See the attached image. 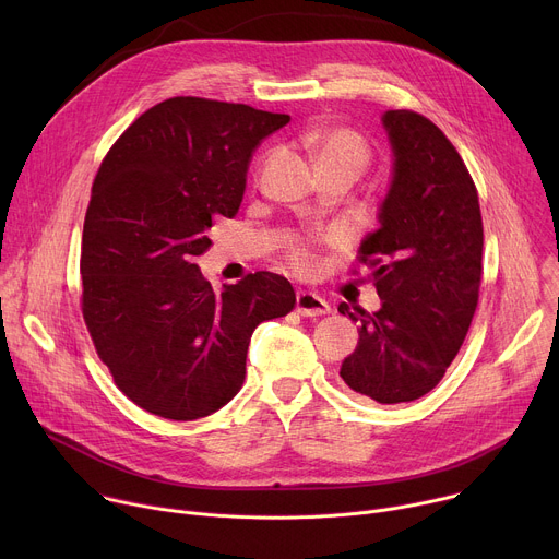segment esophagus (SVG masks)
I'll use <instances>...</instances> for the list:
<instances>
[{
  "instance_id": "obj_1",
  "label": "esophagus",
  "mask_w": 559,
  "mask_h": 559,
  "mask_svg": "<svg viewBox=\"0 0 559 559\" xmlns=\"http://www.w3.org/2000/svg\"><path fill=\"white\" fill-rule=\"evenodd\" d=\"M296 311L300 316H325L332 311V307L323 296H318L313 292H298Z\"/></svg>"
}]
</instances>
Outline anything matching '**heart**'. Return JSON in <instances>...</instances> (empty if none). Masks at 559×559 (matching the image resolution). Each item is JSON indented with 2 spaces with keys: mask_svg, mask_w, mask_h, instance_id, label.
<instances>
[{
  "mask_svg": "<svg viewBox=\"0 0 559 559\" xmlns=\"http://www.w3.org/2000/svg\"><path fill=\"white\" fill-rule=\"evenodd\" d=\"M309 145L318 164V170L347 168L360 175L371 158V152L365 139L347 128H332L325 132H318L316 136H311ZM289 257L294 267L300 272H307L313 265V257L307 246H294Z\"/></svg>",
  "mask_w": 559,
  "mask_h": 559,
  "instance_id": "1",
  "label": "heart"
}]
</instances>
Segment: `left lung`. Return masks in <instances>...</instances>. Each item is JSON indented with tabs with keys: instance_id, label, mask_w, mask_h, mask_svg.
Masks as SVG:
<instances>
[{
	"instance_id": "obj_1",
	"label": "left lung",
	"mask_w": 559,
	"mask_h": 559,
	"mask_svg": "<svg viewBox=\"0 0 559 559\" xmlns=\"http://www.w3.org/2000/svg\"><path fill=\"white\" fill-rule=\"evenodd\" d=\"M382 126L393 179L380 227L358 250L382 307L354 314L338 305L360 323L341 378L367 401L395 405L429 393L457 356L480 296L485 234L475 183L444 132L414 110H386Z\"/></svg>"
}]
</instances>
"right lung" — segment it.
Here are the masks:
<instances>
[{"label": "right lung", "mask_w": 559, "mask_h": 559, "mask_svg": "<svg viewBox=\"0 0 559 559\" xmlns=\"http://www.w3.org/2000/svg\"><path fill=\"white\" fill-rule=\"evenodd\" d=\"M289 115L201 97L145 110L112 143L82 236V311L115 384L168 420L214 414L243 386L259 323L289 313L285 276L214 292L194 263L214 216L243 201L257 145Z\"/></svg>", "instance_id": "1"}]
</instances>
